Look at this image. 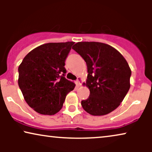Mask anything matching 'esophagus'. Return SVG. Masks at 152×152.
<instances>
[{
	"label": "esophagus",
	"mask_w": 152,
	"mask_h": 152,
	"mask_svg": "<svg viewBox=\"0 0 152 152\" xmlns=\"http://www.w3.org/2000/svg\"><path fill=\"white\" fill-rule=\"evenodd\" d=\"M81 81H82V78L80 77H78L77 79V80H76V83L78 86H80L81 85Z\"/></svg>",
	"instance_id": "obj_1"
}]
</instances>
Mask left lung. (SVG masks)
Wrapping results in <instances>:
<instances>
[{
  "mask_svg": "<svg viewBox=\"0 0 152 152\" xmlns=\"http://www.w3.org/2000/svg\"><path fill=\"white\" fill-rule=\"evenodd\" d=\"M86 61V85L90 95L81 102L93 115L111 113L120 104L130 88L132 71L123 56L111 45L99 42H78L72 47Z\"/></svg>",
  "mask_w": 152,
  "mask_h": 152,
  "instance_id": "obj_1",
  "label": "left lung"
}]
</instances>
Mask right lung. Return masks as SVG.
I'll list each match as a JSON object with an SVG mask.
<instances>
[{"mask_svg": "<svg viewBox=\"0 0 152 152\" xmlns=\"http://www.w3.org/2000/svg\"><path fill=\"white\" fill-rule=\"evenodd\" d=\"M74 42L48 43L30 51L18 67V86L30 107L43 115L59 112L75 86L65 77V61Z\"/></svg>", "mask_w": 152, "mask_h": 152, "instance_id": "right-lung-1", "label": "right lung"}]
</instances>
